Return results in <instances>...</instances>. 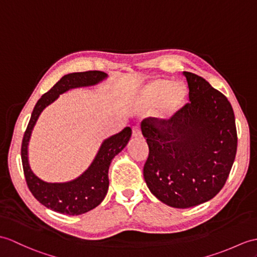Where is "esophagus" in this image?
<instances>
[{
  "instance_id": "esophagus-1",
  "label": "esophagus",
  "mask_w": 257,
  "mask_h": 257,
  "mask_svg": "<svg viewBox=\"0 0 257 257\" xmlns=\"http://www.w3.org/2000/svg\"><path fill=\"white\" fill-rule=\"evenodd\" d=\"M133 137L134 138H139V137H141V131L138 127L133 128Z\"/></svg>"
}]
</instances>
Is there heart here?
I'll list each match as a JSON object with an SVG mask.
<instances>
[{"mask_svg": "<svg viewBox=\"0 0 257 257\" xmlns=\"http://www.w3.org/2000/svg\"><path fill=\"white\" fill-rule=\"evenodd\" d=\"M187 88L182 83L157 79L140 91L138 107L141 109L156 106L154 114L161 121H170L182 110L187 99Z\"/></svg>", "mask_w": 257, "mask_h": 257, "instance_id": "obj_1", "label": "heart"}]
</instances>
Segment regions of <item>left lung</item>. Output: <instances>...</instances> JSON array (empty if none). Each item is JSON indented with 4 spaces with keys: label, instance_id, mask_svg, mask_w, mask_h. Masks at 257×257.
<instances>
[{
    "label": "left lung",
    "instance_id": "obj_1",
    "mask_svg": "<svg viewBox=\"0 0 257 257\" xmlns=\"http://www.w3.org/2000/svg\"><path fill=\"white\" fill-rule=\"evenodd\" d=\"M189 103L170 121L148 118L141 131L149 146L143 176L150 192L173 208L212 199L233 165L237 136L224 95L201 76L184 71Z\"/></svg>",
    "mask_w": 257,
    "mask_h": 257
}]
</instances>
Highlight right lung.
<instances>
[{"label":"right lung","instance_id":"add662e5","mask_svg":"<svg viewBox=\"0 0 257 257\" xmlns=\"http://www.w3.org/2000/svg\"><path fill=\"white\" fill-rule=\"evenodd\" d=\"M107 76L108 75L101 71L74 72L62 76L35 105L31 120L24 134L21 154L27 186L41 205L56 212L79 216L96 208L104 200L109 186V165L112 159L127 146L133 131L130 127H126L119 134L105 139L87 170L79 177L65 183L45 182L32 171L28 160V145L32 131L41 111L61 94L73 88L95 86L106 80Z\"/></svg>","mask_w":257,"mask_h":257}]
</instances>
